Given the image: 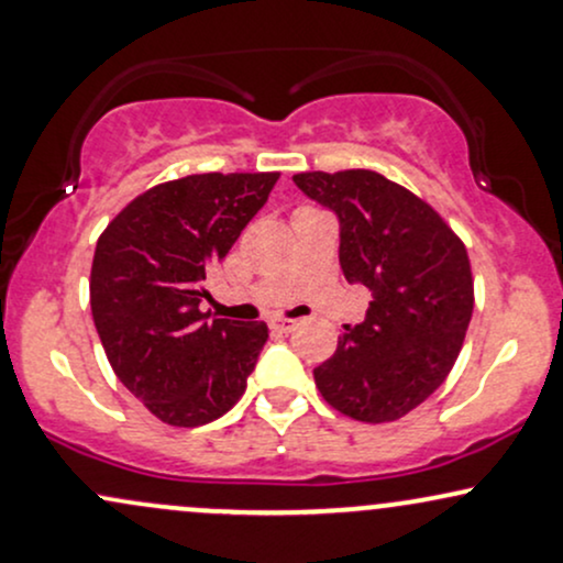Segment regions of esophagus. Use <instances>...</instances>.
<instances>
[{
  "instance_id": "esophagus-1",
  "label": "esophagus",
  "mask_w": 563,
  "mask_h": 563,
  "mask_svg": "<svg viewBox=\"0 0 563 563\" xmlns=\"http://www.w3.org/2000/svg\"><path fill=\"white\" fill-rule=\"evenodd\" d=\"M296 325H299V320H290V318H275L273 322H269V328L277 333H290Z\"/></svg>"
}]
</instances>
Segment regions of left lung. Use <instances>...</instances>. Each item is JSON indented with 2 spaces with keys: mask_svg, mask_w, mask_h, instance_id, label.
I'll list each match as a JSON object with an SVG mask.
<instances>
[{
  "mask_svg": "<svg viewBox=\"0 0 563 563\" xmlns=\"http://www.w3.org/2000/svg\"><path fill=\"white\" fill-rule=\"evenodd\" d=\"M294 183L335 211L344 277L373 290L365 320L344 325L314 384L346 418L397 421L442 386L461 354L474 312L466 245L423 198L378 172H301Z\"/></svg>",
  "mask_w": 563,
  "mask_h": 563,
  "instance_id": "8db88e82",
  "label": "left lung"
}]
</instances>
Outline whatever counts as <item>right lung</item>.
Wrapping results in <instances>:
<instances>
[{"mask_svg": "<svg viewBox=\"0 0 563 563\" xmlns=\"http://www.w3.org/2000/svg\"><path fill=\"white\" fill-rule=\"evenodd\" d=\"M280 172L190 174L145 190L97 238L89 303L113 373L158 421L192 429L243 397L267 325L211 320L206 275Z\"/></svg>", "mask_w": 563, "mask_h": 563, "instance_id": "add662e5", "label": "right lung"}]
</instances>
